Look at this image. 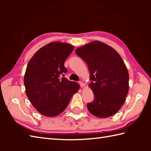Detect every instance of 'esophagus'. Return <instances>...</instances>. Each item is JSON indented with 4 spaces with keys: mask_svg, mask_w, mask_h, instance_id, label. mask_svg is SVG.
<instances>
[{
    "mask_svg": "<svg viewBox=\"0 0 151 151\" xmlns=\"http://www.w3.org/2000/svg\"><path fill=\"white\" fill-rule=\"evenodd\" d=\"M79 84H80V86H81V87H82V88H83V87H84L85 86V84L83 82H82V81H80L79 82Z\"/></svg>",
    "mask_w": 151,
    "mask_h": 151,
    "instance_id": "1",
    "label": "esophagus"
}]
</instances>
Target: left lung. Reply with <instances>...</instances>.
Wrapping results in <instances>:
<instances>
[{
    "instance_id": "obj_1",
    "label": "left lung",
    "mask_w": 151,
    "mask_h": 151,
    "mask_svg": "<svg viewBox=\"0 0 151 151\" xmlns=\"http://www.w3.org/2000/svg\"><path fill=\"white\" fill-rule=\"evenodd\" d=\"M88 64L89 87L94 101L87 104L89 111L99 118L115 114L123 106L129 93V75L123 60L111 47L92 41L75 50Z\"/></svg>"
}]
</instances>
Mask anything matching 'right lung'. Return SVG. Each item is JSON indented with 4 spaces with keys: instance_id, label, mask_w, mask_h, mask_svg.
Masks as SVG:
<instances>
[{
    "instance_id": "1",
    "label": "right lung",
    "mask_w": 151,
    "mask_h": 151,
    "mask_svg": "<svg viewBox=\"0 0 151 151\" xmlns=\"http://www.w3.org/2000/svg\"><path fill=\"white\" fill-rule=\"evenodd\" d=\"M74 46L59 41L51 42L34 54L27 67L24 77L25 92L38 112L55 117L68 106L80 88L77 82L64 77V67Z\"/></svg>"
}]
</instances>
